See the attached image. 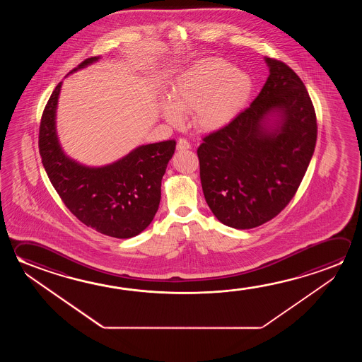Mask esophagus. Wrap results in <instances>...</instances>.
Segmentation results:
<instances>
[{
	"mask_svg": "<svg viewBox=\"0 0 362 362\" xmlns=\"http://www.w3.org/2000/svg\"><path fill=\"white\" fill-rule=\"evenodd\" d=\"M177 148L178 150H188V148H190V144L185 139H179Z\"/></svg>",
	"mask_w": 362,
	"mask_h": 362,
	"instance_id": "esophagus-1",
	"label": "esophagus"
}]
</instances>
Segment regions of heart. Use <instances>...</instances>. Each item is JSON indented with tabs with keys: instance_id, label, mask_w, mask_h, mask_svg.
Listing matches in <instances>:
<instances>
[{
	"instance_id": "heart-1",
	"label": "heart",
	"mask_w": 362,
	"mask_h": 362,
	"mask_svg": "<svg viewBox=\"0 0 362 362\" xmlns=\"http://www.w3.org/2000/svg\"><path fill=\"white\" fill-rule=\"evenodd\" d=\"M252 79L221 58L199 60L187 68L173 84L169 101L161 102L163 117L180 124L182 113L193 112L201 132L225 129L241 113L252 93Z\"/></svg>"
}]
</instances>
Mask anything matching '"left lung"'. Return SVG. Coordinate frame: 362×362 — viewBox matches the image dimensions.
<instances>
[{
	"instance_id": "1",
	"label": "left lung",
	"mask_w": 362,
	"mask_h": 362,
	"mask_svg": "<svg viewBox=\"0 0 362 362\" xmlns=\"http://www.w3.org/2000/svg\"><path fill=\"white\" fill-rule=\"evenodd\" d=\"M265 62L270 74L259 95L197 150L208 207L238 230L262 225L286 207L317 140L313 103L302 79L280 60Z\"/></svg>"
}]
</instances>
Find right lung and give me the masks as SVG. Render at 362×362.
Listing matches in <instances>:
<instances>
[{
    "label": "right lung",
    "instance_id": "right-lung-1",
    "mask_svg": "<svg viewBox=\"0 0 362 362\" xmlns=\"http://www.w3.org/2000/svg\"><path fill=\"white\" fill-rule=\"evenodd\" d=\"M98 59L88 58L71 73ZM60 88L62 82L44 108L39 130V151L50 182L66 208L84 225L111 238L136 236L151 223L159 208L161 179L177 143L168 140L141 145L112 164L83 165L60 146L55 124Z\"/></svg>",
    "mask_w": 362,
    "mask_h": 362
}]
</instances>
